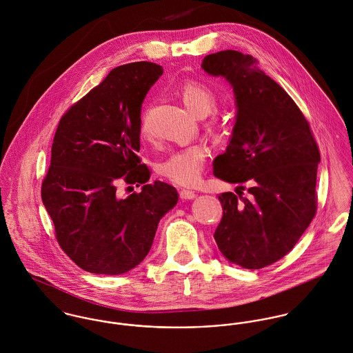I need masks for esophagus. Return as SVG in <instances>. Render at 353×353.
<instances>
[{
    "instance_id": "obj_1",
    "label": "esophagus",
    "mask_w": 353,
    "mask_h": 353,
    "mask_svg": "<svg viewBox=\"0 0 353 353\" xmlns=\"http://www.w3.org/2000/svg\"><path fill=\"white\" fill-rule=\"evenodd\" d=\"M179 195L180 197L183 199V200H192L194 197H196V194L194 191H190V190H181L180 192H179Z\"/></svg>"
}]
</instances>
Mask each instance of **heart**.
Segmentation results:
<instances>
[{"label":"heart","mask_w":353,"mask_h":353,"mask_svg":"<svg viewBox=\"0 0 353 353\" xmlns=\"http://www.w3.org/2000/svg\"><path fill=\"white\" fill-rule=\"evenodd\" d=\"M180 94L187 107L197 117H205L215 111V108L218 107V96L215 90L200 81L185 82L180 89ZM141 130L143 134H148L149 131L148 112L142 118ZM207 157L208 150L204 145L196 143L185 146L165 158L158 165V172L166 180L174 184L190 187L199 181L204 170Z\"/></svg>","instance_id":"obj_1"}]
</instances>
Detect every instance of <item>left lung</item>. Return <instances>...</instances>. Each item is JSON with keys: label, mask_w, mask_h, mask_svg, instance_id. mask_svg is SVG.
<instances>
[{"label": "left lung", "mask_w": 353, "mask_h": 353, "mask_svg": "<svg viewBox=\"0 0 353 353\" xmlns=\"http://www.w3.org/2000/svg\"><path fill=\"white\" fill-rule=\"evenodd\" d=\"M201 68L230 82L238 108L230 143L214 162V174L238 190L218 196L223 216L214 238L228 260L260 270L291 252L315 216L319 149L299 107L256 58L226 50Z\"/></svg>", "instance_id": "obj_1"}]
</instances>
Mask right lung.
<instances>
[{"label": "right lung", "instance_id": "right-lung-1", "mask_svg": "<svg viewBox=\"0 0 353 353\" xmlns=\"http://www.w3.org/2000/svg\"><path fill=\"white\" fill-rule=\"evenodd\" d=\"M161 74L152 62L118 66L59 120L41 200L59 246L83 271L135 268L179 200L172 185L149 183L152 173L138 157L142 103ZM119 183L144 187L119 198Z\"/></svg>", "mask_w": 353, "mask_h": 353}]
</instances>
